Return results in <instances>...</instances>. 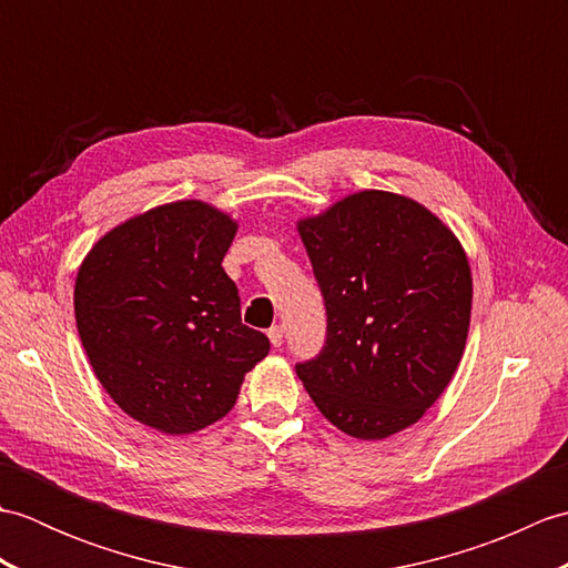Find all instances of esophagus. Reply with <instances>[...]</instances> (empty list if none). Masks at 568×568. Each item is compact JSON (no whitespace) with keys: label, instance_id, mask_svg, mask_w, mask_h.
Listing matches in <instances>:
<instances>
[{"label":"esophagus","instance_id":"34e87169","mask_svg":"<svg viewBox=\"0 0 568 568\" xmlns=\"http://www.w3.org/2000/svg\"><path fill=\"white\" fill-rule=\"evenodd\" d=\"M283 336H285V329L281 327V324H275V327L268 329V339L273 346H283Z\"/></svg>","mask_w":568,"mask_h":568}]
</instances>
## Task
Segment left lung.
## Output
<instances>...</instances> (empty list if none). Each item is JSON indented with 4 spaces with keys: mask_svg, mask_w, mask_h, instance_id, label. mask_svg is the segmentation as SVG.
<instances>
[{
    "mask_svg": "<svg viewBox=\"0 0 568 568\" xmlns=\"http://www.w3.org/2000/svg\"><path fill=\"white\" fill-rule=\"evenodd\" d=\"M327 305V344L297 366L336 429L378 442L413 427L462 364L474 277L425 204L361 190L297 220Z\"/></svg>",
    "mask_w": 568,
    "mask_h": 568,
    "instance_id": "left-lung-1",
    "label": "left lung"
}]
</instances>
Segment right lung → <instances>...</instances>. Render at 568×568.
<instances>
[{"label":"right lung","mask_w":568,"mask_h":568,"mask_svg":"<svg viewBox=\"0 0 568 568\" xmlns=\"http://www.w3.org/2000/svg\"><path fill=\"white\" fill-rule=\"evenodd\" d=\"M239 222L202 200L129 216L82 258L72 305L106 395L155 432L183 437L234 407L268 336L241 324L222 268Z\"/></svg>","instance_id":"right-lung-1"}]
</instances>
